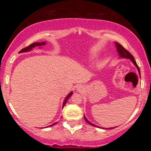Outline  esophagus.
Wrapping results in <instances>:
<instances>
[{"label": "esophagus", "instance_id": "34e87169", "mask_svg": "<svg viewBox=\"0 0 151 151\" xmlns=\"http://www.w3.org/2000/svg\"><path fill=\"white\" fill-rule=\"evenodd\" d=\"M83 89H84V87H83V86H78V87H77V91H83Z\"/></svg>", "mask_w": 151, "mask_h": 151}]
</instances>
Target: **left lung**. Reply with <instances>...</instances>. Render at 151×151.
I'll return each instance as SVG.
<instances>
[{"mask_svg":"<svg viewBox=\"0 0 151 151\" xmlns=\"http://www.w3.org/2000/svg\"><path fill=\"white\" fill-rule=\"evenodd\" d=\"M115 45H116V50H117V52H118V54H119V57H120V58H121L129 59V60L133 62V65H134L136 67L137 70H138V73H139V74H140V77H141V72H140V69H139V67H138V66L137 65L136 60H134V58H133V55H131V54L130 53L129 51H127V50H126L125 48L124 47L121 45L119 44V43L115 42ZM84 120L86 121V122H87L88 124H90V125H91V126H95V127L100 128L99 126H96V125H94V124H93L92 123H91V122H90V121H88V119L86 118L85 115H84ZM114 128H116V127L109 128V129H106V128H101V129H114Z\"/></svg>","mask_w":151,"mask_h":151,"instance_id":"obj_1","label":"left lung"}]
</instances>
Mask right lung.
I'll use <instances>...</instances> for the list:
<instances>
[{"label": "right lung", "mask_w": 151, "mask_h": 151, "mask_svg": "<svg viewBox=\"0 0 151 151\" xmlns=\"http://www.w3.org/2000/svg\"><path fill=\"white\" fill-rule=\"evenodd\" d=\"M46 43H47L46 42H35V43H32V44H31L30 45H29V46L23 48V49L20 50V52H19V53H22V52H30V51H31V50H32V48L35 47H41V46H42V45H45ZM72 94H73V91H71V92H70V93H69V94L67 95V96H66L65 99V100H64V101H63V104H62V108H64V106H65V105L66 104V103H67V101H68V99H70V97L71 96H72ZM58 124V122L54 123V124H52V125H50V126H47V128L50 127V126H55V124Z\"/></svg>", "instance_id": "obj_1"}]
</instances>
